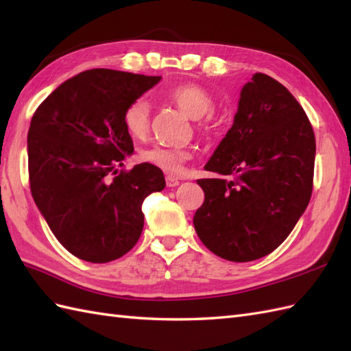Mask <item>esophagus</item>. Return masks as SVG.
Wrapping results in <instances>:
<instances>
[{"label": "esophagus", "instance_id": "obj_1", "mask_svg": "<svg viewBox=\"0 0 351 351\" xmlns=\"http://www.w3.org/2000/svg\"><path fill=\"white\" fill-rule=\"evenodd\" d=\"M166 184H167V187H176L178 184H180V180H178L176 176H171V175H167L166 176Z\"/></svg>", "mask_w": 351, "mask_h": 351}]
</instances>
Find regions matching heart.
<instances>
[{
	"label": "heart",
	"mask_w": 351,
	"mask_h": 351,
	"mask_svg": "<svg viewBox=\"0 0 351 351\" xmlns=\"http://www.w3.org/2000/svg\"><path fill=\"white\" fill-rule=\"evenodd\" d=\"M166 96L178 108H181L185 114L195 119V121L213 113L215 107L211 93L199 84H180L167 90ZM149 123H151L149 102L145 98L131 101L123 111V126L126 132L134 138H143L149 131ZM213 126L211 117H206V121L199 123V128L204 132H210ZM190 155L189 149L184 147L152 146L143 149L138 154V158L143 162L161 169L162 171H167L170 175H175L182 170L184 162L190 158Z\"/></svg>",
	"instance_id": "1"
}]
</instances>
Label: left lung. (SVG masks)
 Masks as SVG:
<instances>
[{"instance_id": "obj_1", "label": "left lung", "mask_w": 351, "mask_h": 351, "mask_svg": "<svg viewBox=\"0 0 351 351\" xmlns=\"http://www.w3.org/2000/svg\"><path fill=\"white\" fill-rule=\"evenodd\" d=\"M315 136L304 110L279 81L255 73L244 84L234 125L205 170L221 178L205 193L195 229L215 255L247 263L285 241L312 195Z\"/></svg>"}]
</instances>
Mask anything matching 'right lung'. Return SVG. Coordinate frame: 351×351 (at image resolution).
<instances>
[{
    "label": "right lung",
    "instance_id": "obj_1",
    "mask_svg": "<svg viewBox=\"0 0 351 351\" xmlns=\"http://www.w3.org/2000/svg\"><path fill=\"white\" fill-rule=\"evenodd\" d=\"M160 80L90 69L58 86L33 114L29 190L57 240L87 263L128 253L143 230L141 204L166 187L152 164L119 171L134 152L123 111Z\"/></svg>",
    "mask_w": 351,
    "mask_h": 351
}]
</instances>
